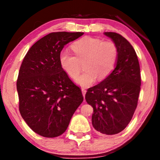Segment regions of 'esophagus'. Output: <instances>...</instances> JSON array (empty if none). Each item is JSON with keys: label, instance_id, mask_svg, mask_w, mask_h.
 <instances>
[{"label": "esophagus", "instance_id": "esophagus-1", "mask_svg": "<svg viewBox=\"0 0 160 160\" xmlns=\"http://www.w3.org/2000/svg\"><path fill=\"white\" fill-rule=\"evenodd\" d=\"M82 95H83V96H84V98H85V94H86V92H87L86 89H85L84 88H82Z\"/></svg>", "mask_w": 160, "mask_h": 160}]
</instances>
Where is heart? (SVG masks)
<instances>
[{
  "mask_svg": "<svg viewBox=\"0 0 160 160\" xmlns=\"http://www.w3.org/2000/svg\"><path fill=\"white\" fill-rule=\"evenodd\" d=\"M75 54L68 50L61 52L59 58L60 66L70 77L79 73L81 62L85 71L76 78L75 82L82 87H89L98 77L103 80L112 73L117 66L119 50L111 41L85 36L72 45Z\"/></svg>",
  "mask_w": 160,
  "mask_h": 160,
  "instance_id": "heart-1",
  "label": "heart"
}]
</instances>
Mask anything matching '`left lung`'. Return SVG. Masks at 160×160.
<instances>
[{
  "mask_svg": "<svg viewBox=\"0 0 160 160\" xmlns=\"http://www.w3.org/2000/svg\"><path fill=\"white\" fill-rule=\"evenodd\" d=\"M104 34L118 47L117 66L100 84L87 89L85 99L93 108V128L100 134L115 135L128 126L136 109L141 84L140 65L126 38L117 32Z\"/></svg>",
  "mask_w": 160,
  "mask_h": 160,
  "instance_id": "obj_1",
  "label": "left lung"
}]
</instances>
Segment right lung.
<instances>
[{
    "label": "right lung",
    "mask_w": 160,
    "mask_h": 160,
    "mask_svg": "<svg viewBox=\"0 0 160 160\" xmlns=\"http://www.w3.org/2000/svg\"><path fill=\"white\" fill-rule=\"evenodd\" d=\"M83 34L51 32L30 47L22 62L17 81L19 112L30 129L41 136L62 135L84 100L80 88L59 61L64 46Z\"/></svg>",
    "instance_id": "obj_1"
}]
</instances>
